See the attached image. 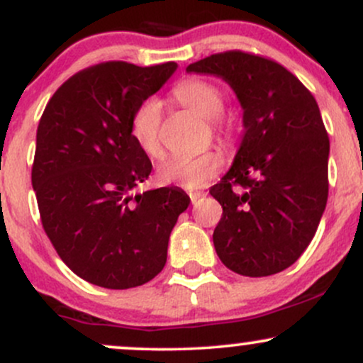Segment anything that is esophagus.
Wrapping results in <instances>:
<instances>
[{"label":"esophagus","instance_id":"34e87169","mask_svg":"<svg viewBox=\"0 0 363 363\" xmlns=\"http://www.w3.org/2000/svg\"><path fill=\"white\" fill-rule=\"evenodd\" d=\"M203 196H205V194H203L201 191H194V193H193V191H191V193H189V199H191V203H193V205H196V203H198L199 199L203 198Z\"/></svg>","mask_w":363,"mask_h":363}]
</instances>
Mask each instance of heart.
Listing matches in <instances>:
<instances>
[{"mask_svg": "<svg viewBox=\"0 0 363 363\" xmlns=\"http://www.w3.org/2000/svg\"><path fill=\"white\" fill-rule=\"evenodd\" d=\"M172 99L199 118L208 119L215 138L222 145L230 140V129L222 119L225 107L223 91L215 83L199 78H186L172 90ZM160 104L155 99L140 102L129 118V135L138 148L150 158L162 155L160 145ZM222 169V157L213 150L196 157H169L158 165L157 179L162 184H172L184 189H199L206 186Z\"/></svg>", "mask_w": 363, "mask_h": 363, "instance_id": "b5f03b06", "label": "heart"}]
</instances>
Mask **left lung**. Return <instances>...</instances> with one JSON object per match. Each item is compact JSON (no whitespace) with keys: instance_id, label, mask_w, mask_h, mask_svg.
Listing matches in <instances>:
<instances>
[{"instance_id":"8db88e82","label":"left lung","mask_w":363,"mask_h":363,"mask_svg":"<svg viewBox=\"0 0 363 363\" xmlns=\"http://www.w3.org/2000/svg\"><path fill=\"white\" fill-rule=\"evenodd\" d=\"M186 69L223 78L244 109L234 164L210 189L223 208L216 254L244 277L280 273L311 244L328 201L329 138L318 102L285 66L259 54H211Z\"/></svg>"}]
</instances>
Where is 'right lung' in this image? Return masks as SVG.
I'll list each match as a JSON object with an SVG mask.
<instances>
[{"label": "right lung", "mask_w": 363, "mask_h": 363, "mask_svg": "<svg viewBox=\"0 0 363 363\" xmlns=\"http://www.w3.org/2000/svg\"><path fill=\"white\" fill-rule=\"evenodd\" d=\"M176 68L107 61L82 69L54 91L37 126L32 186L44 232L62 262L97 286L155 278L189 206L179 187L135 194L152 162L129 135V118Z\"/></svg>", "instance_id": "right-lung-1"}]
</instances>
